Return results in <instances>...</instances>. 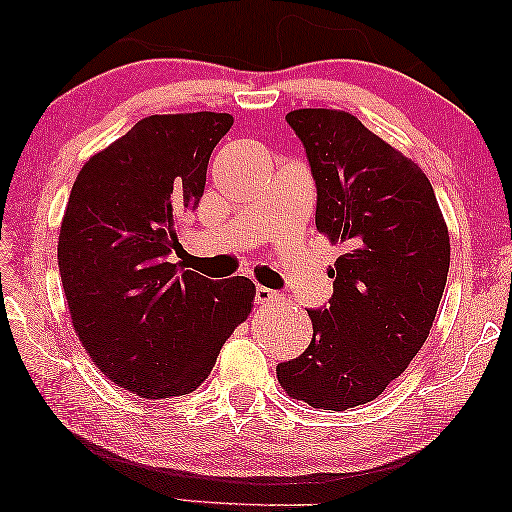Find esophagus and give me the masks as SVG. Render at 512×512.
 Wrapping results in <instances>:
<instances>
[{
  "instance_id": "34e87169",
  "label": "esophagus",
  "mask_w": 512,
  "mask_h": 512,
  "mask_svg": "<svg viewBox=\"0 0 512 512\" xmlns=\"http://www.w3.org/2000/svg\"><path fill=\"white\" fill-rule=\"evenodd\" d=\"M279 299V295H276L274 290L265 288V286H258L256 288V304H272V301Z\"/></svg>"
}]
</instances>
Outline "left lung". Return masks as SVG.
Listing matches in <instances>:
<instances>
[{"mask_svg":"<svg viewBox=\"0 0 512 512\" xmlns=\"http://www.w3.org/2000/svg\"><path fill=\"white\" fill-rule=\"evenodd\" d=\"M317 188L315 226L345 254L313 340L276 365L281 388L313 408L367 404L429 338L449 272V233L426 174L358 117L331 108L286 115Z\"/></svg>","mask_w":512,"mask_h":512,"instance_id":"obj_1","label":"left lung"}]
</instances>
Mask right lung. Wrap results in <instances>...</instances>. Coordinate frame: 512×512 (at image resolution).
<instances>
[{
  "label": "right lung",
  "instance_id": "1",
  "mask_svg": "<svg viewBox=\"0 0 512 512\" xmlns=\"http://www.w3.org/2000/svg\"><path fill=\"white\" fill-rule=\"evenodd\" d=\"M229 113L149 115L90 158L58 236V270L79 340L133 395H188L247 320V276L213 281L170 263L177 220L195 211Z\"/></svg>",
  "mask_w": 512,
  "mask_h": 512
}]
</instances>
